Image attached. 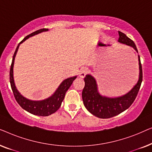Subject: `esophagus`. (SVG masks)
Returning <instances> with one entry per match:
<instances>
[{"label": "esophagus", "instance_id": "esophagus-1", "mask_svg": "<svg viewBox=\"0 0 152 152\" xmlns=\"http://www.w3.org/2000/svg\"><path fill=\"white\" fill-rule=\"evenodd\" d=\"M87 72H88V69H87L86 68H81L80 70V77L82 78H84L85 76H86V75L87 74Z\"/></svg>", "mask_w": 152, "mask_h": 152}]
</instances>
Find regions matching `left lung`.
<instances>
[{"instance_id":"8db88e82","label":"left lung","mask_w":152,"mask_h":152,"mask_svg":"<svg viewBox=\"0 0 152 152\" xmlns=\"http://www.w3.org/2000/svg\"><path fill=\"white\" fill-rule=\"evenodd\" d=\"M118 42L132 47L138 52L136 45L132 39L122 32H118ZM139 79L137 84L126 94L117 97H108L99 94L97 90L96 80L91 75H86L84 78L85 86L82 91V99L86 109L93 115L99 118H110L121 113L128 109L138 95L142 81V70L138 55Z\"/></svg>"}]
</instances>
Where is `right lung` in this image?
Segmentation results:
<instances>
[{"mask_svg":"<svg viewBox=\"0 0 152 152\" xmlns=\"http://www.w3.org/2000/svg\"><path fill=\"white\" fill-rule=\"evenodd\" d=\"M48 29L43 28L40 30L35 31V32L31 33L30 34L26 36L20 42L18 43L17 48H16L15 53L14 54L13 59H12L11 67H10V84H11L12 90L13 91L14 97H15L16 102L24 110H26L29 113L33 114L35 115L39 116H48L51 115L57 111L61 107V102H63L64 97H65L66 91L68 90L70 86L73 82V81L75 80L77 76L72 77H69L64 80L61 84L59 85L58 88L56 90L55 93L48 98L43 99L41 101H33L30 100V99L26 98L20 93L18 92V91L16 88L14 84V76H13V67L14 64V59H15L16 53H17L18 47L20 43L23 42L28 39L29 37L34 36L35 34H39L45 31H48Z\"/></svg>","mask_w":152,"mask_h":152,"instance_id":"obj_1","label":"right lung"}]
</instances>
